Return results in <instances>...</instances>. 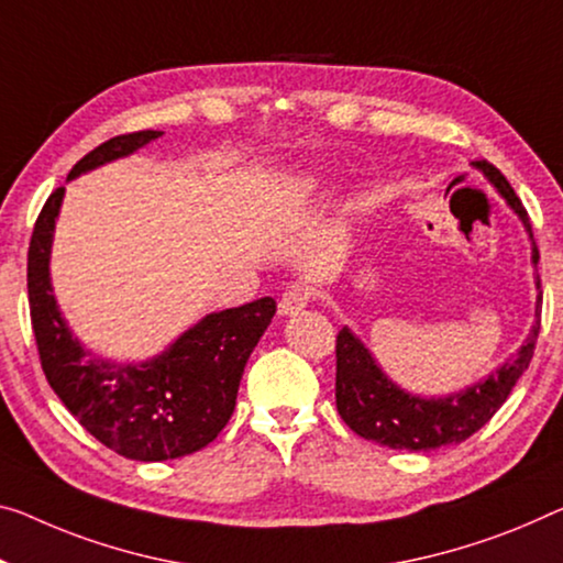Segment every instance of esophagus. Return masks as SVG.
<instances>
[{
  "mask_svg": "<svg viewBox=\"0 0 563 563\" xmlns=\"http://www.w3.org/2000/svg\"><path fill=\"white\" fill-rule=\"evenodd\" d=\"M311 301V291L301 284H291V287L282 294L279 299V311L282 314H299L305 311Z\"/></svg>",
  "mask_w": 563,
  "mask_h": 563,
  "instance_id": "34e87169",
  "label": "esophagus"
}]
</instances>
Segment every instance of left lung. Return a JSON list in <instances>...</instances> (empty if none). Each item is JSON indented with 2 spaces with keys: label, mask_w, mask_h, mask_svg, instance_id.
Segmentation results:
<instances>
[{
  "label": "left lung",
  "mask_w": 563,
  "mask_h": 563,
  "mask_svg": "<svg viewBox=\"0 0 563 563\" xmlns=\"http://www.w3.org/2000/svg\"><path fill=\"white\" fill-rule=\"evenodd\" d=\"M478 168L498 188V194L511 203V209L521 216L523 227L531 233L529 213H526L511 184L504 178V173L490 166L488 161H478ZM536 262H539V249L533 244V264ZM536 287L541 291V279L536 282ZM539 330L541 294L539 305H536L533 330L514 360H508L506 365L490 372L483 383L468 387L465 393L426 400V397L410 395L393 385L383 375V369L375 365L365 344L344 327L336 334V410L357 435L387 448L428 453L443 445L463 443L496 415L506 397L511 395L516 379L529 369Z\"/></svg>",
  "instance_id": "obj_1"
}]
</instances>
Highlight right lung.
I'll return each instance as SVG.
<instances>
[{
	"instance_id": "1",
	"label": "right lung",
	"mask_w": 563,
	"mask_h": 563,
	"mask_svg": "<svg viewBox=\"0 0 563 563\" xmlns=\"http://www.w3.org/2000/svg\"><path fill=\"white\" fill-rule=\"evenodd\" d=\"M161 131L115 135L73 166L70 176L123 158ZM65 188H55L34 221L27 252L32 332L47 383L77 422L112 453L155 463L201 451L227 428L241 375L276 301L262 297L216 311L168 352L143 365L90 357L67 330L49 284V246Z\"/></svg>"
}]
</instances>
